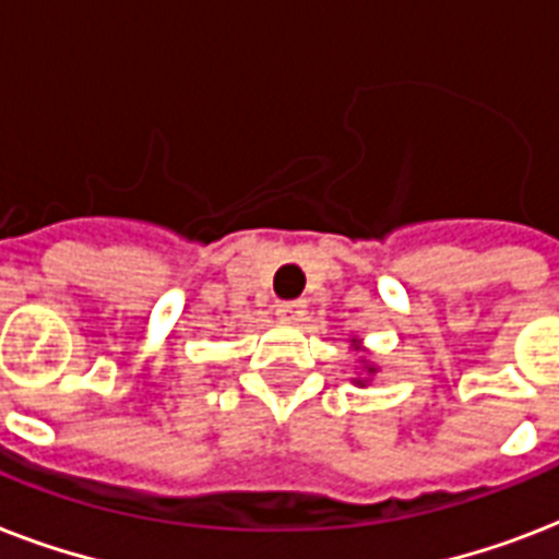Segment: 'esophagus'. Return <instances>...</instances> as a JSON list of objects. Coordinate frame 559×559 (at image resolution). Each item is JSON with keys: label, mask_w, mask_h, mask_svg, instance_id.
<instances>
[{"label": "esophagus", "mask_w": 559, "mask_h": 559, "mask_svg": "<svg viewBox=\"0 0 559 559\" xmlns=\"http://www.w3.org/2000/svg\"><path fill=\"white\" fill-rule=\"evenodd\" d=\"M275 316L284 322H301L307 316V305L305 301H281V305H275Z\"/></svg>", "instance_id": "34e87169"}]
</instances>
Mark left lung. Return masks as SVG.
<instances>
[{
  "label": "left lung",
  "instance_id": "left-lung-1",
  "mask_svg": "<svg viewBox=\"0 0 559 559\" xmlns=\"http://www.w3.org/2000/svg\"><path fill=\"white\" fill-rule=\"evenodd\" d=\"M350 345H357V340H350ZM371 373H377V368L366 366V377H359L357 385H368V377H371Z\"/></svg>",
  "mask_w": 559,
  "mask_h": 559
}]
</instances>
